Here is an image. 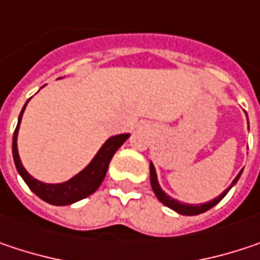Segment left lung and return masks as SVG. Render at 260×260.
<instances>
[{"mask_svg": "<svg viewBox=\"0 0 260 260\" xmlns=\"http://www.w3.org/2000/svg\"><path fill=\"white\" fill-rule=\"evenodd\" d=\"M241 173L243 171H240V174L235 177V180L232 181V184L224 190L223 193L220 195V197H217L216 200L210 201V202H205V204H200V205H193V204H181V202H178L177 200H173L171 197H168L162 189H160V186H159V183H157V178H156V171H154V167L153 164H150V183H152V189H153L154 195L157 197V200L160 201L164 205H167V207H170L171 210H174V211H177L180 214H184V216H197V214H201V213H205L207 210H210V208H213L216 204H219L220 201L223 200L224 195L229 192V189L238 181V178L241 176Z\"/></svg>", "mask_w": 260, "mask_h": 260, "instance_id": "left-lung-1", "label": "left lung"}]
</instances>
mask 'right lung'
I'll use <instances>...</instances> for the list:
<instances>
[{"label": "right lung", "instance_id": "obj_1", "mask_svg": "<svg viewBox=\"0 0 260 260\" xmlns=\"http://www.w3.org/2000/svg\"><path fill=\"white\" fill-rule=\"evenodd\" d=\"M25 106L19 114L17 126H16L14 134H13V159H14V165H16L19 174L25 180L28 187L36 193L38 198H41L52 205H70L73 202H77V201L92 195L101 186L103 180L106 177L108 164H110L113 154L116 153V150L129 138V134H120V135H114V137L108 138L106 144L100 149V152L92 159V162L76 177H73L65 183H59V184L41 183L26 173V170L23 168V165L20 162L19 153H17V132H19V125L22 120Z\"/></svg>", "mask_w": 260, "mask_h": 260}]
</instances>
